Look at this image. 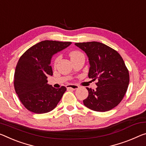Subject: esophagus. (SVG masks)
Returning a JSON list of instances; mask_svg holds the SVG:
<instances>
[{"mask_svg": "<svg viewBox=\"0 0 146 146\" xmlns=\"http://www.w3.org/2000/svg\"><path fill=\"white\" fill-rule=\"evenodd\" d=\"M78 86L76 84H68L66 86V88L68 89H71V90H76L78 88Z\"/></svg>", "mask_w": 146, "mask_h": 146, "instance_id": "esophagus-1", "label": "esophagus"}]
</instances>
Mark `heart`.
Instances as JSON below:
<instances>
[{"instance_id": "obj_1", "label": "heart", "mask_w": 146, "mask_h": 146, "mask_svg": "<svg viewBox=\"0 0 146 146\" xmlns=\"http://www.w3.org/2000/svg\"><path fill=\"white\" fill-rule=\"evenodd\" d=\"M81 54V53L79 52H78V51H73V52H71L70 53L71 59V58H75V57H76V56H77L78 55H79V54ZM58 61H59V57H58V58H56V60H55L54 64H56Z\"/></svg>"}]
</instances>
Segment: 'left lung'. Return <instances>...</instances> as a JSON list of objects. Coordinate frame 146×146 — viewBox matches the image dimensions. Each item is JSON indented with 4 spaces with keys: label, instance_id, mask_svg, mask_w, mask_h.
<instances>
[{
    "label": "left lung",
    "instance_id": "left-lung-1",
    "mask_svg": "<svg viewBox=\"0 0 146 146\" xmlns=\"http://www.w3.org/2000/svg\"><path fill=\"white\" fill-rule=\"evenodd\" d=\"M75 45L88 57V77L98 80L96 90L86 88L88 96L84 105L97 112L110 110L121 102L129 86V71L123 58L116 50L98 41Z\"/></svg>",
    "mask_w": 146,
    "mask_h": 146
}]
</instances>
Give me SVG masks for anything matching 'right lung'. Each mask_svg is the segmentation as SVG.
Segmentation results:
<instances>
[{"instance_id": "add662e5", "label": "right lung", "mask_w": 146, "mask_h": 146, "mask_svg": "<svg viewBox=\"0 0 146 146\" xmlns=\"http://www.w3.org/2000/svg\"><path fill=\"white\" fill-rule=\"evenodd\" d=\"M71 42L45 40L29 48L20 57L15 68L14 88L25 107L36 114L52 110L60 101L66 88H55L47 83L52 75V56Z\"/></svg>"}]
</instances>
